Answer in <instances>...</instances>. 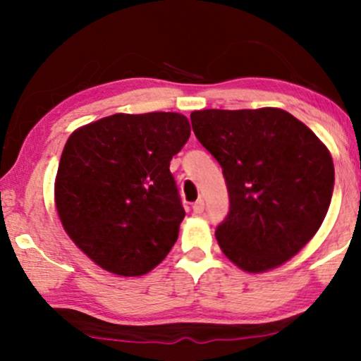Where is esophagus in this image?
Wrapping results in <instances>:
<instances>
[{"label": "esophagus", "instance_id": "obj_1", "mask_svg": "<svg viewBox=\"0 0 361 361\" xmlns=\"http://www.w3.org/2000/svg\"><path fill=\"white\" fill-rule=\"evenodd\" d=\"M204 210H205V202L200 198V200H197L193 204V212L195 214H202V212H204Z\"/></svg>", "mask_w": 361, "mask_h": 361}]
</instances>
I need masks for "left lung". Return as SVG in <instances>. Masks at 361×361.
I'll return each instance as SVG.
<instances>
[{
	"label": "left lung",
	"instance_id": "1",
	"mask_svg": "<svg viewBox=\"0 0 361 361\" xmlns=\"http://www.w3.org/2000/svg\"><path fill=\"white\" fill-rule=\"evenodd\" d=\"M190 118L226 178L229 212L215 229L224 255L251 273L295 256L333 197L334 164L324 144L280 109L200 110Z\"/></svg>",
	"mask_w": 361,
	"mask_h": 361
}]
</instances>
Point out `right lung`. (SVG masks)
Here are the masks:
<instances>
[{
	"mask_svg": "<svg viewBox=\"0 0 361 361\" xmlns=\"http://www.w3.org/2000/svg\"><path fill=\"white\" fill-rule=\"evenodd\" d=\"M190 137L173 111L115 114L73 132L56 176L69 238L102 268L139 276L176 243L185 217L169 161Z\"/></svg>",
	"mask_w": 361,
	"mask_h": 361,
	"instance_id": "1",
	"label": "right lung"
}]
</instances>
